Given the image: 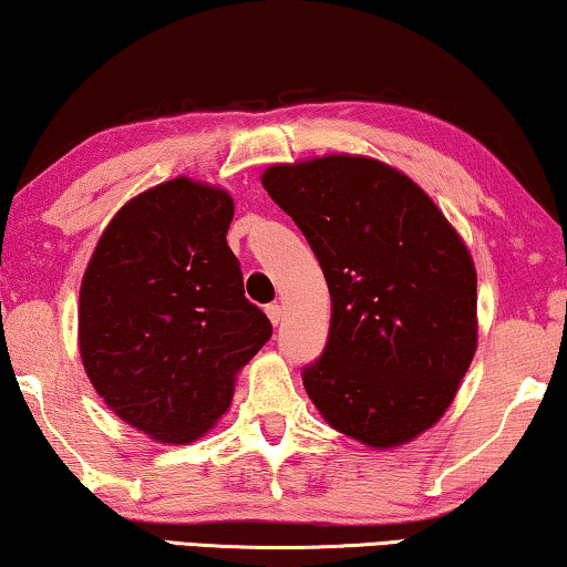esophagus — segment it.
<instances>
[{"label": "esophagus", "instance_id": "esophagus-1", "mask_svg": "<svg viewBox=\"0 0 567 567\" xmlns=\"http://www.w3.org/2000/svg\"><path fill=\"white\" fill-rule=\"evenodd\" d=\"M267 318L269 323L277 326L282 320V306H277V302H272V306H267Z\"/></svg>", "mask_w": 567, "mask_h": 567}]
</instances>
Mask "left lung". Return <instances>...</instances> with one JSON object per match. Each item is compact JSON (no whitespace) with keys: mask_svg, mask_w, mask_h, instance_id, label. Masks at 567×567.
Segmentation results:
<instances>
[{"mask_svg":"<svg viewBox=\"0 0 567 567\" xmlns=\"http://www.w3.org/2000/svg\"><path fill=\"white\" fill-rule=\"evenodd\" d=\"M261 185L306 234L331 292L323 357L302 371L320 415L377 451L445 415L478 343L476 267L420 185L364 155L272 165Z\"/></svg>","mask_w":567,"mask_h":567,"instance_id":"obj_1","label":"left lung"}]
</instances>
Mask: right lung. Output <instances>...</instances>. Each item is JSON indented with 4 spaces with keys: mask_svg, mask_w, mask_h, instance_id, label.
I'll use <instances>...</instances> for the list:
<instances>
[{
    "mask_svg": "<svg viewBox=\"0 0 567 567\" xmlns=\"http://www.w3.org/2000/svg\"><path fill=\"white\" fill-rule=\"evenodd\" d=\"M234 198L173 177L116 210L79 295V351L101 400L157 443L185 445L216 425L236 374L272 323L244 298L226 244Z\"/></svg>",
    "mask_w": 567,
    "mask_h": 567,
    "instance_id": "obj_1",
    "label": "right lung"
}]
</instances>
